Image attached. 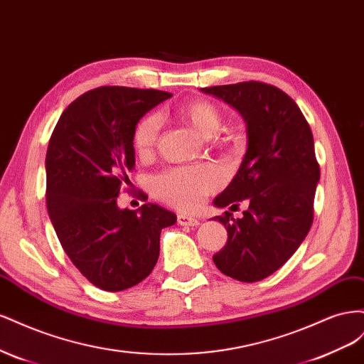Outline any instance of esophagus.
<instances>
[{"instance_id": "34e87169", "label": "esophagus", "mask_w": 364, "mask_h": 364, "mask_svg": "<svg viewBox=\"0 0 364 364\" xmlns=\"http://www.w3.org/2000/svg\"><path fill=\"white\" fill-rule=\"evenodd\" d=\"M178 223L181 226H197L200 225V222L194 217H190V215H185V214H179L178 215Z\"/></svg>"}]
</instances>
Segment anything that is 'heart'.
Masks as SVG:
<instances>
[{"instance_id": "heart-1", "label": "heart", "mask_w": 364, "mask_h": 364, "mask_svg": "<svg viewBox=\"0 0 364 364\" xmlns=\"http://www.w3.org/2000/svg\"><path fill=\"white\" fill-rule=\"evenodd\" d=\"M179 117L202 138H214L222 127V112L205 100L190 102L179 107ZM162 119L158 114L142 118L134 134V146L141 156L150 155L156 146ZM223 183V174L215 165L203 164L194 167H173L165 170L153 181V193L159 199L185 211L196 209L203 197L211 194Z\"/></svg>"}]
</instances>
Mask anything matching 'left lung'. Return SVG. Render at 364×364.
<instances>
[{"label":"left lung","mask_w":364,"mask_h":364,"mask_svg":"<svg viewBox=\"0 0 364 364\" xmlns=\"http://www.w3.org/2000/svg\"><path fill=\"white\" fill-rule=\"evenodd\" d=\"M243 117L247 149L234 179L214 205H249L243 217H214L228 230L226 246L213 257L217 269L241 282L270 277L302 245L313 223L321 170L301 109L284 91L261 82L203 87Z\"/></svg>","instance_id":"1"}]
</instances>
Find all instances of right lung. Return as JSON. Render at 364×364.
I'll return each instance as SVG.
<instances>
[{
  "label": "right lung",
  "mask_w": 364,
  "mask_h": 364,
  "mask_svg": "<svg viewBox=\"0 0 364 364\" xmlns=\"http://www.w3.org/2000/svg\"><path fill=\"white\" fill-rule=\"evenodd\" d=\"M171 94L103 86L87 91L60 115L48 142L47 209L74 266L95 287L121 291L146 279L159 258L161 230L176 214L156 203L136 211L117 205L135 168L134 134Z\"/></svg>",
  "instance_id": "add662e5"
}]
</instances>
